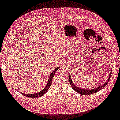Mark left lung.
I'll list each match as a JSON object with an SVG mask.
<instances>
[{
  "mask_svg": "<svg viewBox=\"0 0 120 120\" xmlns=\"http://www.w3.org/2000/svg\"><path fill=\"white\" fill-rule=\"evenodd\" d=\"M112 73L110 72V73L109 75V77L108 78L107 80L105 81L104 84H102L101 86L97 87V88L95 89H89V90H86V89H80L78 87L76 86L75 84L73 83V82L72 80V79L71 77V75H69V81L70 84H71V87L73 88L75 91L77 92L79 94H80L81 95H91L93 94H94L95 93H97V92L99 91V90H101L102 89H103L104 86H105L107 84L109 81V79L110 78V74Z\"/></svg>",
  "mask_w": 120,
  "mask_h": 120,
  "instance_id": "8db88e82",
  "label": "left lung"
}]
</instances>
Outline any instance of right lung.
I'll use <instances>...</instances> for the list:
<instances>
[{
    "instance_id": "obj_1",
    "label": "right lung",
    "mask_w": 120,
    "mask_h": 120,
    "mask_svg": "<svg viewBox=\"0 0 120 120\" xmlns=\"http://www.w3.org/2000/svg\"><path fill=\"white\" fill-rule=\"evenodd\" d=\"M60 69V67H58L57 68L55 69V70H53V71L51 73V74H50V76L49 77L48 79V82L46 84V86L44 87V89L42 90L41 91H40V92L38 93H36V94H23V93L21 92H20V93H21V94L24 95L26 97H28L29 98H38V97H41L43 95H44L45 93H46V92L48 90V89H49V87H50V86L51 84L52 83V79H53L54 74H55V73L56 72V71L57 70Z\"/></svg>"
}]
</instances>
